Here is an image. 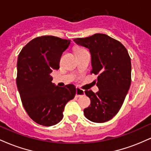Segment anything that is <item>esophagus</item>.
<instances>
[{
  "label": "esophagus",
  "instance_id": "34e87169",
  "mask_svg": "<svg viewBox=\"0 0 151 151\" xmlns=\"http://www.w3.org/2000/svg\"><path fill=\"white\" fill-rule=\"evenodd\" d=\"M84 93H84V90L79 89V87L76 88V96H77V97H80V96L84 95Z\"/></svg>",
  "mask_w": 151,
  "mask_h": 151
}]
</instances>
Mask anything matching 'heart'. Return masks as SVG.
<instances>
[{
  "label": "heart",
  "mask_w": 151,
  "mask_h": 151,
  "mask_svg": "<svg viewBox=\"0 0 151 151\" xmlns=\"http://www.w3.org/2000/svg\"><path fill=\"white\" fill-rule=\"evenodd\" d=\"M81 50H84V49H81V48H79V49H77V52L81 51Z\"/></svg>",
  "instance_id": "obj_1"
}]
</instances>
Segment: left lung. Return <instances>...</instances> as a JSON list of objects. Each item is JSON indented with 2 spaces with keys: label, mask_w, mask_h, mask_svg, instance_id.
I'll return each instance as SVG.
<instances>
[{
  "label": "left lung",
  "mask_w": 151,
  "mask_h": 151,
  "mask_svg": "<svg viewBox=\"0 0 151 151\" xmlns=\"http://www.w3.org/2000/svg\"><path fill=\"white\" fill-rule=\"evenodd\" d=\"M74 41L89 50L91 74L98 75V92L85 91L91 104L84 109V116L95 123L111 120L120 110L131 86V63L127 50L119 41L105 34L96 33Z\"/></svg>",
  "instance_id": "1"
}]
</instances>
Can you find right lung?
I'll list each match as a JSON object with an SVG mask.
<instances>
[{"instance_id": "add662e5", "label": "right lung", "mask_w": 151, "mask_h": 151, "mask_svg": "<svg viewBox=\"0 0 151 151\" xmlns=\"http://www.w3.org/2000/svg\"><path fill=\"white\" fill-rule=\"evenodd\" d=\"M70 40L45 35L32 40L22 48L17 63L16 83L24 109L40 125L51 126L63 118L66 104L73 99L76 87H59L50 74L60 68L62 52Z\"/></svg>"}]
</instances>
